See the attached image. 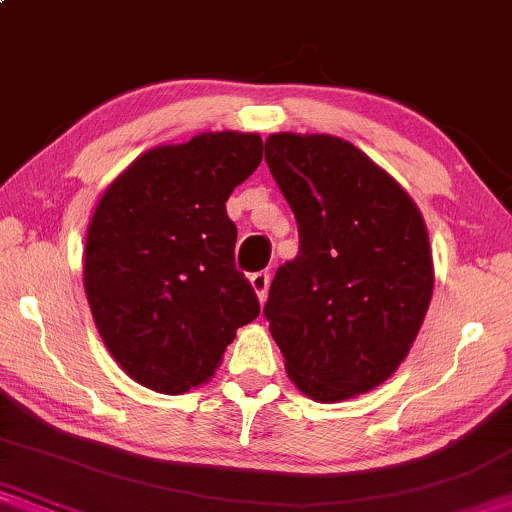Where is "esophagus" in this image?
Here are the masks:
<instances>
[{
  "instance_id": "34e87169",
  "label": "esophagus",
  "mask_w": 512,
  "mask_h": 512,
  "mask_svg": "<svg viewBox=\"0 0 512 512\" xmlns=\"http://www.w3.org/2000/svg\"><path fill=\"white\" fill-rule=\"evenodd\" d=\"M250 283H252V288H255L257 297H260V302L267 300V293H269V271H255V274L250 276Z\"/></svg>"
}]
</instances>
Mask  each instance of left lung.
I'll list each match as a JSON object with an SVG mask.
<instances>
[{
	"label": "left lung",
	"instance_id": "1",
	"mask_svg": "<svg viewBox=\"0 0 512 512\" xmlns=\"http://www.w3.org/2000/svg\"><path fill=\"white\" fill-rule=\"evenodd\" d=\"M264 160L300 231V252L278 267L264 304L290 380L326 404L373 390L409 354L430 307L423 217L345 139L271 134Z\"/></svg>",
	"mask_w": 512,
	"mask_h": 512
}]
</instances>
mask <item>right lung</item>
I'll use <instances>...</instances> for the list:
<instances>
[{"label":"right lung","instance_id":"obj_1","mask_svg":"<svg viewBox=\"0 0 512 512\" xmlns=\"http://www.w3.org/2000/svg\"><path fill=\"white\" fill-rule=\"evenodd\" d=\"M262 163L257 134L153 148L103 193L84 245V293L129 378L163 394L212 378L260 300L236 269L226 200Z\"/></svg>","mask_w":512,"mask_h":512}]
</instances>
